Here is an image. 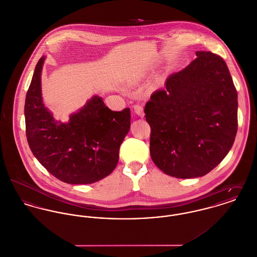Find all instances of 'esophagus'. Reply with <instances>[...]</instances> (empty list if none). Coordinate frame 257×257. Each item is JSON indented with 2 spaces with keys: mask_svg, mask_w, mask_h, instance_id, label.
<instances>
[{
  "mask_svg": "<svg viewBox=\"0 0 257 257\" xmlns=\"http://www.w3.org/2000/svg\"><path fill=\"white\" fill-rule=\"evenodd\" d=\"M134 111H135V113L137 115H139L140 117H144V108H143L142 105H140V104H136V105H134Z\"/></svg>",
  "mask_w": 257,
  "mask_h": 257,
  "instance_id": "1",
  "label": "esophagus"
}]
</instances>
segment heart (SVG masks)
<instances>
[{
	"mask_svg": "<svg viewBox=\"0 0 257 257\" xmlns=\"http://www.w3.org/2000/svg\"><path fill=\"white\" fill-rule=\"evenodd\" d=\"M143 77H144V74H138V75L134 78V81H135V82H138V81L142 80Z\"/></svg>",
	"mask_w": 257,
	"mask_h": 257,
	"instance_id": "b5f03b06",
	"label": "heart"
}]
</instances>
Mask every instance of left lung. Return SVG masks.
Returning <instances> with one entry per match:
<instances>
[{
    "instance_id": "1",
    "label": "left lung",
    "mask_w": 257,
    "mask_h": 257,
    "mask_svg": "<svg viewBox=\"0 0 257 257\" xmlns=\"http://www.w3.org/2000/svg\"><path fill=\"white\" fill-rule=\"evenodd\" d=\"M171 75L145 106L154 164L176 178H194L228 155L237 130V92L226 62L211 52Z\"/></svg>"
}]
</instances>
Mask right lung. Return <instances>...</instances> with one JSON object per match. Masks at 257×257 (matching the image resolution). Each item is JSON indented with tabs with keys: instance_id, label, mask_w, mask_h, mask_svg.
<instances>
[{
	"instance_id": "right-lung-1",
	"label": "right lung",
	"mask_w": 257,
	"mask_h": 257,
	"mask_svg": "<svg viewBox=\"0 0 257 257\" xmlns=\"http://www.w3.org/2000/svg\"><path fill=\"white\" fill-rule=\"evenodd\" d=\"M45 59H39L26 97L29 148L37 161L63 182L99 181L117 166L119 148L130 130V109L112 111L102 97L95 94L70 115L67 122L55 120L42 97L41 74Z\"/></svg>"
}]
</instances>
